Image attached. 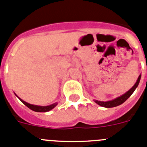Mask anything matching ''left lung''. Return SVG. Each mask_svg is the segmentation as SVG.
Returning <instances> with one entry per match:
<instances>
[{
  "instance_id": "left-lung-1",
  "label": "left lung",
  "mask_w": 147,
  "mask_h": 147,
  "mask_svg": "<svg viewBox=\"0 0 147 147\" xmlns=\"http://www.w3.org/2000/svg\"><path fill=\"white\" fill-rule=\"evenodd\" d=\"M140 79H141V75H139L138 78L137 80V82L135 83V84L132 86V89H130L127 92H126L124 95H121V97H118V98H115V100H110V101H99V100H95V102L96 104H98V105L101 106V107H107V108H111V107H117V106H119L121 104H122L123 102H125L126 100L131 96L132 93L134 92V91L135 90V89L137 88V86H138L139 82H140Z\"/></svg>"
}]
</instances>
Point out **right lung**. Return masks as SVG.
Segmentation results:
<instances>
[{
    "label": "right lung",
    "instance_id": "1",
    "mask_svg": "<svg viewBox=\"0 0 147 147\" xmlns=\"http://www.w3.org/2000/svg\"><path fill=\"white\" fill-rule=\"evenodd\" d=\"M19 99L22 101V103L24 104V105H26L28 108H29V109H32V110L35 111V112H48V111L53 109V108H54L55 107H56L57 104H58L57 103H55V104H52V105L50 106H47V107H40V106H35V105H32V104H28V103H26V102L24 101L23 100H21L20 98H19Z\"/></svg>",
    "mask_w": 147,
    "mask_h": 147
}]
</instances>
